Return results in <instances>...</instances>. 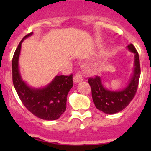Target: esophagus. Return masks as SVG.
<instances>
[{"instance_id": "1", "label": "esophagus", "mask_w": 151, "mask_h": 151, "mask_svg": "<svg viewBox=\"0 0 151 151\" xmlns=\"http://www.w3.org/2000/svg\"><path fill=\"white\" fill-rule=\"evenodd\" d=\"M82 80H83V77L81 76L80 74H76L74 76V77H73V82H74L75 84H77L78 82H82Z\"/></svg>"}]
</instances>
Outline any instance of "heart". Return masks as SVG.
<instances>
[{"mask_svg":"<svg viewBox=\"0 0 151 151\" xmlns=\"http://www.w3.org/2000/svg\"><path fill=\"white\" fill-rule=\"evenodd\" d=\"M98 68H99V66H94L92 67V69H93V70H97Z\"/></svg>","mask_w":151,"mask_h":151,"instance_id":"b5f03b06","label":"heart"}]
</instances>
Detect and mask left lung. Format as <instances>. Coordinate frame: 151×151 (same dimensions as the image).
<instances>
[{
  "label": "left lung",
  "instance_id": "8db88e82",
  "mask_svg": "<svg viewBox=\"0 0 151 151\" xmlns=\"http://www.w3.org/2000/svg\"><path fill=\"white\" fill-rule=\"evenodd\" d=\"M127 48L134 54V69L128 85L120 91H111L104 86L100 76L89 78L88 83L91 88L92 99L96 108L106 114H114L125 109L134 97L138 89L141 68L139 55L132 44Z\"/></svg>",
  "mask_w": 151,
  "mask_h": 151
}]
</instances>
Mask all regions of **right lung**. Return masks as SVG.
I'll return each instance as SVG.
<instances>
[{"instance_id": "add662e5", "label": "right lung", "mask_w": 151, "mask_h": 151, "mask_svg": "<svg viewBox=\"0 0 151 151\" xmlns=\"http://www.w3.org/2000/svg\"><path fill=\"white\" fill-rule=\"evenodd\" d=\"M33 32L26 35L19 44L12 60L13 83L19 97L33 115L45 120H56L66 109V100L73 85V74L56 76L50 83L41 88L30 87L21 77L19 57L22 41Z\"/></svg>"}]
</instances>
